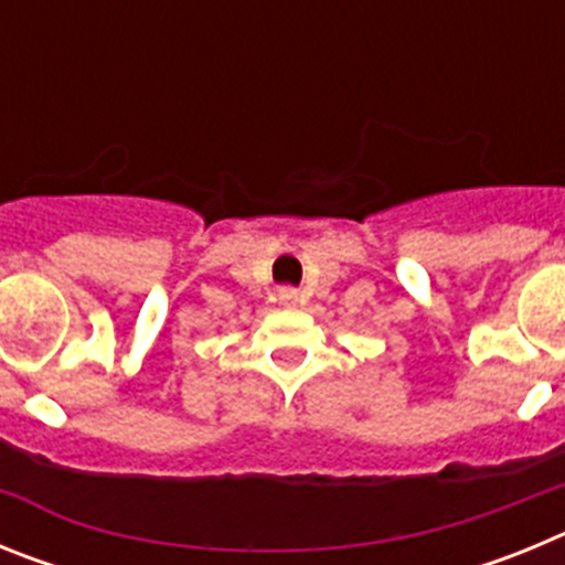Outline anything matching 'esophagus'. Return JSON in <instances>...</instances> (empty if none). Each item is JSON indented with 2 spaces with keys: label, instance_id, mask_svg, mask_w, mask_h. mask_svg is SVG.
Instances as JSON below:
<instances>
[{
  "label": "esophagus",
  "instance_id": "obj_1",
  "mask_svg": "<svg viewBox=\"0 0 565 565\" xmlns=\"http://www.w3.org/2000/svg\"><path fill=\"white\" fill-rule=\"evenodd\" d=\"M297 288H279V302H282V306H297Z\"/></svg>",
  "mask_w": 565,
  "mask_h": 565
}]
</instances>
